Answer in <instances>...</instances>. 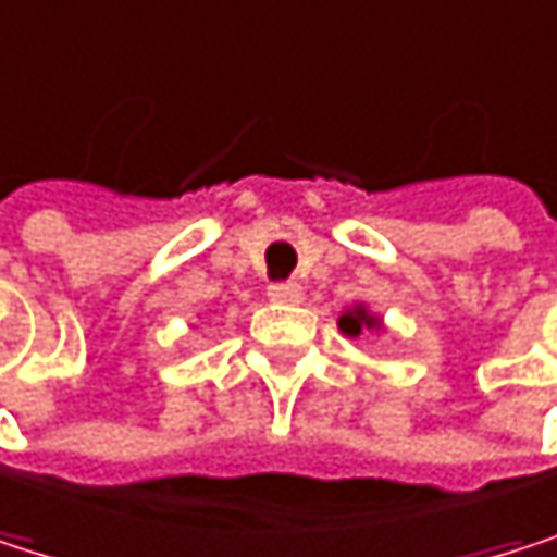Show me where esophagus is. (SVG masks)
Listing matches in <instances>:
<instances>
[{
	"instance_id": "obj_1",
	"label": "esophagus",
	"mask_w": 557,
	"mask_h": 557,
	"mask_svg": "<svg viewBox=\"0 0 557 557\" xmlns=\"http://www.w3.org/2000/svg\"><path fill=\"white\" fill-rule=\"evenodd\" d=\"M267 297L273 304H300L304 300V287L297 281H281V284H270L267 287Z\"/></svg>"
}]
</instances>
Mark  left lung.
Segmentation results:
<instances>
[{"mask_svg": "<svg viewBox=\"0 0 557 557\" xmlns=\"http://www.w3.org/2000/svg\"><path fill=\"white\" fill-rule=\"evenodd\" d=\"M339 330H343L346 336H362L366 330H382V320L372 317L366 304H356L352 310H346V313L339 317Z\"/></svg>", "mask_w": 557, "mask_h": 557, "instance_id": "1", "label": "left lung"}]
</instances>
